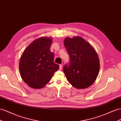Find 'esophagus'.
Instances as JSON below:
<instances>
[{"instance_id": "obj_1", "label": "esophagus", "mask_w": 121, "mask_h": 121, "mask_svg": "<svg viewBox=\"0 0 121 121\" xmlns=\"http://www.w3.org/2000/svg\"><path fill=\"white\" fill-rule=\"evenodd\" d=\"M62 69V65L61 64L59 65V70H61Z\"/></svg>"}]
</instances>
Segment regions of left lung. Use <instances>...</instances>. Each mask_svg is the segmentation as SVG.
Returning a JSON list of instances; mask_svg holds the SVG:
<instances>
[{
  "label": "left lung",
  "mask_w": 121,
  "mask_h": 121,
  "mask_svg": "<svg viewBox=\"0 0 121 121\" xmlns=\"http://www.w3.org/2000/svg\"><path fill=\"white\" fill-rule=\"evenodd\" d=\"M64 43L69 57L63 69L67 80L76 88H87L94 83L100 69L97 52L81 37L66 38Z\"/></svg>",
  "instance_id": "obj_1"
}]
</instances>
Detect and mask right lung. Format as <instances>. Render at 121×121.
<instances>
[{
    "mask_svg": "<svg viewBox=\"0 0 121 121\" xmlns=\"http://www.w3.org/2000/svg\"><path fill=\"white\" fill-rule=\"evenodd\" d=\"M52 40L41 37L30 43L21 56L19 70L22 80L33 88H43L50 81L59 65L50 51Z\"/></svg>",
    "mask_w": 121,
    "mask_h": 121,
    "instance_id": "obj_1",
    "label": "right lung"
}]
</instances>
